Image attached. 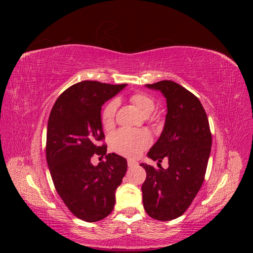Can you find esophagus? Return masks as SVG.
Wrapping results in <instances>:
<instances>
[{
  "label": "esophagus",
  "instance_id": "esophagus-1",
  "mask_svg": "<svg viewBox=\"0 0 253 253\" xmlns=\"http://www.w3.org/2000/svg\"><path fill=\"white\" fill-rule=\"evenodd\" d=\"M136 165H137V163L134 162V160H127V166H128L129 168H133V167H135Z\"/></svg>",
  "mask_w": 253,
  "mask_h": 253
}]
</instances>
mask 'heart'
Masks as SVG:
<instances>
[{
    "label": "heart",
    "mask_w": 253,
    "mask_h": 253,
    "mask_svg": "<svg viewBox=\"0 0 253 253\" xmlns=\"http://www.w3.org/2000/svg\"><path fill=\"white\" fill-rule=\"evenodd\" d=\"M131 101L143 116H149L155 109L154 100L150 96L142 93L133 95L131 97ZM117 108L118 100L114 99L103 109L101 121L105 128H110L114 126ZM151 141L150 134L145 131H132V129L121 128L111 136V145L113 150L121 155L132 158L138 156L145 148L149 147Z\"/></svg>",
    "instance_id": "1"
}]
</instances>
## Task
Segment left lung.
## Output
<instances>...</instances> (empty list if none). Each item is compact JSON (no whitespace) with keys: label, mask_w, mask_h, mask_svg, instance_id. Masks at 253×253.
I'll return each instance as SVG.
<instances>
[{"label":"left lung","mask_w":253,"mask_h":253,"mask_svg":"<svg viewBox=\"0 0 253 253\" xmlns=\"http://www.w3.org/2000/svg\"><path fill=\"white\" fill-rule=\"evenodd\" d=\"M166 98L165 126L148 157L168 159L167 169L140 164L147 172L142 183L144 210L153 218L171 220L180 216L200 191L211 152L209 121L201 101L188 89L170 80L147 84Z\"/></svg>","instance_id":"1"}]
</instances>
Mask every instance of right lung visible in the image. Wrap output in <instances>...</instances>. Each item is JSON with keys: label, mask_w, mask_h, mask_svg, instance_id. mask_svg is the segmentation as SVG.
Instances as JSON below:
<instances>
[{"label": "right lung", "mask_w": 253, "mask_h": 253, "mask_svg": "<svg viewBox=\"0 0 253 253\" xmlns=\"http://www.w3.org/2000/svg\"><path fill=\"white\" fill-rule=\"evenodd\" d=\"M126 86L97 81L74 84L57 99L48 118L46 159L53 185L74 215L88 223L112 212L115 192L127 169L126 158L98 145L104 137L102 105ZM95 152L107 162L94 166L90 158Z\"/></svg>", "instance_id": "right-lung-1"}]
</instances>
